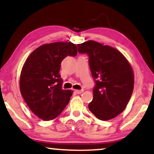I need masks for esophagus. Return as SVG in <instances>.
I'll return each mask as SVG.
<instances>
[{
	"label": "esophagus",
	"instance_id": "obj_1",
	"mask_svg": "<svg viewBox=\"0 0 154 154\" xmlns=\"http://www.w3.org/2000/svg\"><path fill=\"white\" fill-rule=\"evenodd\" d=\"M75 92L76 93V94H82V93L83 92V90H78V89H75Z\"/></svg>",
	"mask_w": 154,
	"mask_h": 154
}]
</instances>
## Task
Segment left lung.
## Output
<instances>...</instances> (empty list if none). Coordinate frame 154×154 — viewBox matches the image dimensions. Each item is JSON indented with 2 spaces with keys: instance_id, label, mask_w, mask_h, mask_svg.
<instances>
[{
  "instance_id": "8db88e82",
  "label": "left lung",
  "mask_w": 154,
  "mask_h": 154,
  "mask_svg": "<svg viewBox=\"0 0 154 154\" xmlns=\"http://www.w3.org/2000/svg\"><path fill=\"white\" fill-rule=\"evenodd\" d=\"M87 53L96 85L89 109L99 119L110 120L125 109L134 90V72L123 54L115 48L88 40L78 44Z\"/></svg>"
}]
</instances>
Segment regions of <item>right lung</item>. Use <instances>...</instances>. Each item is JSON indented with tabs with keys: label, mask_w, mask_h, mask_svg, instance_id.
<instances>
[{
	"label": "right lung",
	"mask_w": 154,
	"mask_h": 154,
	"mask_svg": "<svg viewBox=\"0 0 154 154\" xmlns=\"http://www.w3.org/2000/svg\"><path fill=\"white\" fill-rule=\"evenodd\" d=\"M77 54L75 44L55 42L38 47L25 60L20 77V93L41 119L57 117L69 103L73 91L62 88L60 69L64 58Z\"/></svg>",
	"instance_id": "add662e5"
}]
</instances>
